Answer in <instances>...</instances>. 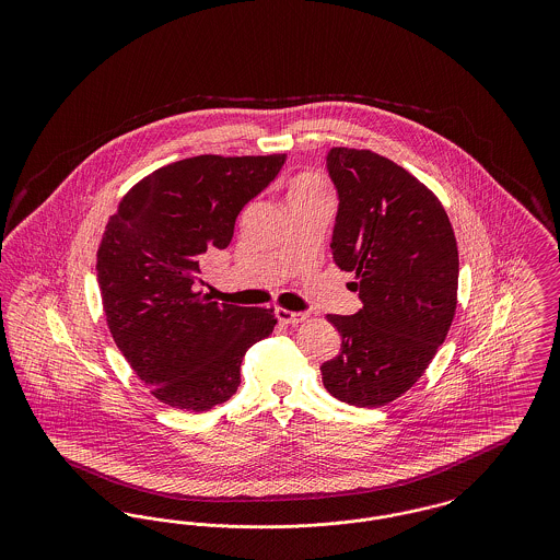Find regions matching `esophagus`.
<instances>
[{"mask_svg": "<svg viewBox=\"0 0 560 560\" xmlns=\"http://www.w3.org/2000/svg\"><path fill=\"white\" fill-rule=\"evenodd\" d=\"M277 319L281 320V323H288V325H295V323L306 319V315L304 313H293V311L279 306L277 308Z\"/></svg>", "mask_w": 560, "mask_h": 560, "instance_id": "34e87169", "label": "esophagus"}]
</instances>
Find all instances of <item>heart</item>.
<instances>
[{"instance_id": "obj_1", "label": "heart", "mask_w": 560, "mask_h": 560, "mask_svg": "<svg viewBox=\"0 0 560 560\" xmlns=\"http://www.w3.org/2000/svg\"><path fill=\"white\" fill-rule=\"evenodd\" d=\"M306 188H319L317 178H313V176H304V178L295 180V183L292 185V188H290V197L295 195V192H300V190H306Z\"/></svg>"}]
</instances>
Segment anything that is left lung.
Instances as JSON below:
<instances>
[{
	"mask_svg": "<svg viewBox=\"0 0 560 560\" xmlns=\"http://www.w3.org/2000/svg\"><path fill=\"white\" fill-rule=\"evenodd\" d=\"M327 170L338 188L334 260L354 272L363 308L327 315L340 352L320 365L323 386L357 407L388 405L428 370L457 306V241L430 188L370 149L336 147Z\"/></svg>",
	"mask_w": 560,
	"mask_h": 560,
	"instance_id": "left-lung-1",
	"label": "left lung"
}]
</instances>
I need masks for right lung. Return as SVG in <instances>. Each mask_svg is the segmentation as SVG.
<instances>
[{"label":"right lung","mask_w":560,"mask_h":560,"mask_svg":"<svg viewBox=\"0 0 560 560\" xmlns=\"http://www.w3.org/2000/svg\"><path fill=\"white\" fill-rule=\"evenodd\" d=\"M285 155H197L138 180L108 218L96 272L108 331L161 402L206 411L231 399L247 348L270 336L275 308L218 304L197 290L199 258L224 249L243 206Z\"/></svg>","instance_id":"1"}]
</instances>
